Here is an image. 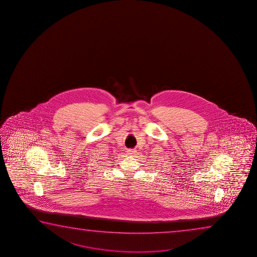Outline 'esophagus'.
<instances>
[{"label":"esophagus","mask_w":257,"mask_h":257,"mask_svg":"<svg viewBox=\"0 0 257 257\" xmlns=\"http://www.w3.org/2000/svg\"><path fill=\"white\" fill-rule=\"evenodd\" d=\"M136 153H137V151L135 149H129L127 152V155L129 156H134V155H136Z\"/></svg>","instance_id":"34e87169"}]
</instances>
